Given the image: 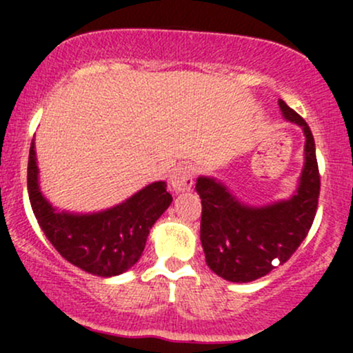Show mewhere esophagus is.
<instances>
[{
  "mask_svg": "<svg viewBox=\"0 0 353 353\" xmlns=\"http://www.w3.org/2000/svg\"><path fill=\"white\" fill-rule=\"evenodd\" d=\"M169 184L174 192H185L192 188V168L189 165H177L169 176Z\"/></svg>",
  "mask_w": 353,
  "mask_h": 353,
  "instance_id": "obj_1",
  "label": "esophagus"
}]
</instances>
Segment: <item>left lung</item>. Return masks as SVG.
Masks as SVG:
<instances>
[{"label": "left lung", "instance_id": "left-lung-1", "mask_svg": "<svg viewBox=\"0 0 353 353\" xmlns=\"http://www.w3.org/2000/svg\"><path fill=\"white\" fill-rule=\"evenodd\" d=\"M283 117L299 124L305 134V164L301 182L289 201L264 208L241 202L222 182L201 176V242L209 269L229 282H252L285 264L315 219L320 174L310 128L292 108L279 99Z\"/></svg>", "mask_w": 353, "mask_h": 353}]
</instances>
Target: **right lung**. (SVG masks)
Here are the masks:
<instances>
[{"label":"right lung","mask_w":353,"mask_h":353,"mask_svg":"<svg viewBox=\"0 0 353 353\" xmlns=\"http://www.w3.org/2000/svg\"><path fill=\"white\" fill-rule=\"evenodd\" d=\"M165 188L164 181L152 182L103 212H59L39 190L34 141L31 143L28 194L39 228L68 262L88 274L119 275L139 261L149 230L172 202Z\"/></svg>","instance_id":"obj_1"}]
</instances>
